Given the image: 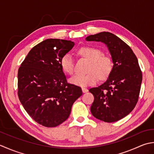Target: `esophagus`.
Here are the masks:
<instances>
[{
	"instance_id": "obj_1",
	"label": "esophagus",
	"mask_w": 154,
	"mask_h": 154,
	"mask_svg": "<svg viewBox=\"0 0 154 154\" xmlns=\"http://www.w3.org/2000/svg\"><path fill=\"white\" fill-rule=\"evenodd\" d=\"M82 92H83L84 93H86V92H88V89L86 88H84V87L82 88Z\"/></svg>"
}]
</instances>
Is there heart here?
Segmentation results:
<instances>
[{
    "label": "heart",
    "instance_id": "1",
    "mask_svg": "<svg viewBox=\"0 0 154 154\" xmlns=\"http://www.w3.org/2000/svg\"><path fill=\"white\" fill-rule=\"evenodd\" d=\"M78 53L90 61L86 74H76L70 79L74 85L84 87L95 84L98 80L108 78L112 73L114 63L107 55H103L101 50L92 46H83L78 49ZM60 66L65 73L72 75L74 72L75 66L72 56L65 54L60 60Z\"/></svg>",
    "mask_w": 154,
    "mask_h": 154
}]
</instances>
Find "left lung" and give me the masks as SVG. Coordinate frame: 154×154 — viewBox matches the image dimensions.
Here are the masks:
<instances>
[{
	"label": "left lung",
	"instance_id": "1",
	"mask_svg": "<svg viewBox=\"0 0 154 154\" xmlns=\"http://www.w3.org/2000/svg\"><path fill=\"white\" fill-rule=\"evenodd\" d=\"M86 40L106 44L114 63L108 80L89 90L94 97L91 113L108 123L120 120L133 110L138 101L142 73L137 58L130 47L112 33L102 32L88 36Z\"/></svg>",
	"mask_w": 154,
	"mask_h": 154
}]
</instances>
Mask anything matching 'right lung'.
<instances>
[{
  "label": "right lung",
  "instance_id": "1",
  "mask_svg": "<svg viewBox=\"0 0 154 154\" xmlns=\"http://www.w3.org/2000/svg\"><path fill=\"white\" fill-rule=\"evenodd\" d=\"M71 40L46 39L30 50L18 71V96L26 112L47 128L61 124L70 116L81 88L69 84L60 66L72 48Z\"/></svg>",
  "mask_w": 154,
  "mask_h": 154
}]
</instances>
